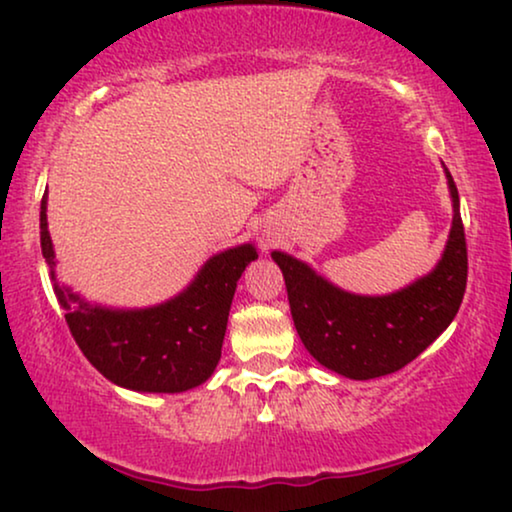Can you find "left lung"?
I'll use <instances>...</instances> for the list:
<instances>
[{"label":"left lung","mask_w":512,"mask_h":512,"mask_svg":"<svg viewBox=\"0 0 512 512\" xmlns=\"http://www.w3.org/2000/svg\"><path fill=\"white\" fill-rule=\"evenodd\" d=\"M450 184L454 219L445 254L431 275L391 296L368 298L335 289L305 263L272 251L282 268L291 317L314 359L352 380L396 373L417 359L457 317L466 291L468 251L459 193Z\"/></svg>","instance_id":"1"}]
</instances>
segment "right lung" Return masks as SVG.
<instances>
[{"mask_svg": "<svg viewBox=\"0 0 512 512\" xmlns=\"http://www.w3.org/2000/svg\"><path fill=\"white\" fill-rule=\"evenodd\" d=\"M41 251L51 268L53 291L69 333L83 356L118 387L177 394L198 387L221 359L223 335L237 279L258 258L251 244L228 249L205 263L195 282L177 298L149 310L93 307L55 282V254L41 198Z\"/></svg>", "mask_w": 512, "mask_h": 512, "instance_id": "1", "label": "right lung"}]
</instances>
